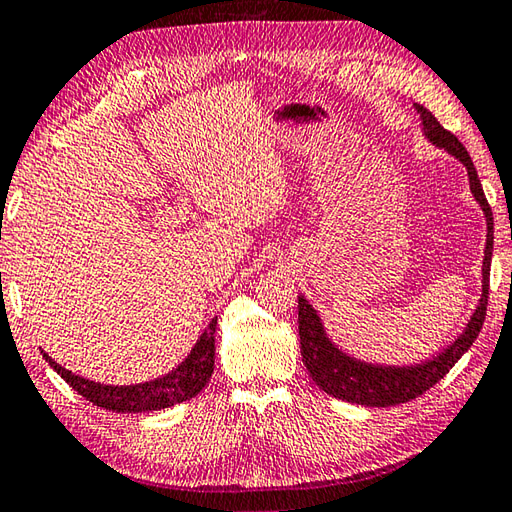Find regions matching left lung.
Instances as JSON below:
<instances>
[{"mask_svg":"<svg viewBox=\"0 0 512 512\" xmlns=\"http://www.w3.org/2000/svg\"><path fill=\"white\" fill-rule=\"evenodd\" d=\"M415 110L422 117L424 135L433 146L444 148L446 153L459 159L468 170L470 193L477 199L486 215V250H484V266H482V297L475 313L470 315L464 333L459 335L453 344L446 346L442 353H437L433 359H426L422 364L410 366H382L368 364L359 359L346 355L342 348L330 342L322 319L317 310L310 306L306 299L299 295V344H302V359L304 366L313 377V382L342 402L362 404V406H395L406 404L410 399L426 393L433 388L439 379H444L450 368H453L459 357L473 346L484 326L486 306H488V279H490V259H493V210H490L482 182H479L477 170L473 166L468 150L459 139L437 122V117L428 108L415 104Z\"/></svg>","mask_w":512,"mask_h":512,"instance_id":"obj_1","label":"left lung"}]
</instances>
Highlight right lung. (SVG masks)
Masks as SVG:
<instances>
[{"instance_id":"add662e5","label":"right lung","mask_w":512,"mask_h":512,"mask_svg":"<svg viewBox=\"0 0 512 512\" xmlns=\"http://www.w3.org/2000/svg\"><path fill=\"white\" fill-rule=\"evenodd\" d=\"M215 328L217 317L208 324L202 337L197 339L190 355L175 370H170L168 375L133 386H106L90 382V379L79 377L64 366H59L44 350L42 355L53 366V370H57V375H62L66 384L73 386L79 395L86 397L95 406L113 410V413H146V410H162L188 402L197 393H202V388L206 386L215 368Z\"/></svg>"}]
</instances>
